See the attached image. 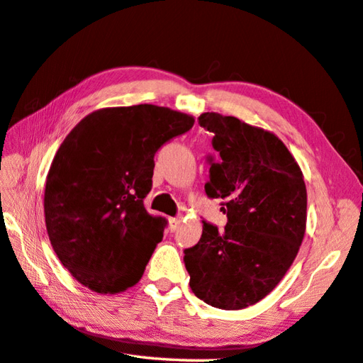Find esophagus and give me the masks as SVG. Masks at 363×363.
I'll return each instance as SVG.
<instances>
[{
  "label": "esophagus",
  "mask_w": 363,
  "mask_h": 363,
  "mask_svg": "<svg viewBox=\"0 0 363 363\" xmlns=\"http://www.w3.org/2000/svg\"><path fill=\"white\" fill-rule=\"evenodd\" d=\"M181 223V217H169V227L171 230H176Z\"/></svg>",
  "instance_id": "obj_1"
}]
</instances>
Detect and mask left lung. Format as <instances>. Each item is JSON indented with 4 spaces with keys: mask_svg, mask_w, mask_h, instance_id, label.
<instances>
[{
    "mask_svg": "<svg viewBox=\"0 0 363 363\" xmlns=\"http://www.w3.org/2000/svg\"><path fill=\"white\" fill-rule=\"evenodd\" d=\"M217 159L208 157L204 192L220 199L223 232L203 220V233L184 250L190 289L208 305L242 309L260 301L284 278L306 228V186L278 136L232 116L204 113Z\"/></svg>",
    "mask_w": 363,
    "mask_h": 363,
    "instance_id": "8db88e82",
    "label": "left lung"
}]
</instances>
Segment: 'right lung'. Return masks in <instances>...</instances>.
Wrapping results in <instances>:
<instances>
[{
	"mask_svg": "<svg viewBox=\"0 0 363 363\" xmlns=\"http://www.w3.org/2000/svg\"><path fill=\"white\" fill-rule=\"evenodd\" d=\"M194 122L154 104L106 108L65 138L45 181V227L57 257L82 286L117 294L141 279L168 223L144 208L154 157Z\"/></svg>",
	"mask_w": 363,
	"mask_h": 363,
	"instance_id": "obj_1",
	"label": "right lung"
}]
</instances>
